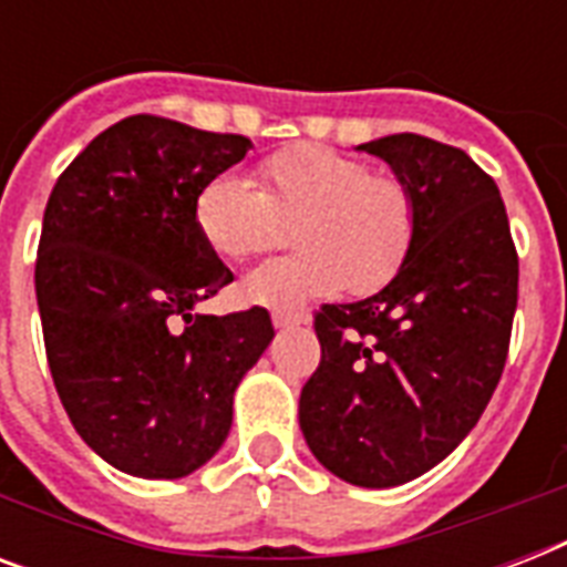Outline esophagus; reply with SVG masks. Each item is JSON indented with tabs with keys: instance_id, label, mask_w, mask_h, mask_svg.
<instances>
[{
	"instance_id": "esophagus-1",
	"label": "esophagus",
	"mask_w": 567,
	"mask_h": 567,
	"mask_svg": "<svg viewBox=\"0 0 567 567\" xmlns=\"http://www.w3.org/2000/svg\"><path fill=\"white\" fill-rule=\"evenodd\" d=\"M306 318L302 315H288V311H274V327L276 329H291V327H302Z\"/></svg>"
}]
</instances>
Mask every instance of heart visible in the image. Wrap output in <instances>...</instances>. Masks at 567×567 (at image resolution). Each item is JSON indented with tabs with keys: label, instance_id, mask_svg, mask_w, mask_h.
I'll return each mask as SVG.
<instances>
[{
	"label": "heart",
	"instance_id": "1",
	"mask_svg": "<svg viewBox=\"0 0 567 567\" xmlns=\"http://www.w3.org/2000/svg\"><path fill=\"white\" fill-rule=\"evenodd\" d=\"M300 247L240 279L249 306L293 311L350 288H385L417 235V196L394 173L320 144H291L258 164V188L217 173L194 196V226L212 252L247 258L270 247L276 220H291Z\"/></svg>",
	"mask_w": 567,
	"mask_h": 567
}]
</instances>
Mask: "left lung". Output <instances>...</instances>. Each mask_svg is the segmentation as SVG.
Here are the masks:
<instances>
[{
	"mask_svg": "<svg viewBox=\"0 0 567 567\" xmlns=\"http://www.w3.org/2000/svg\"><path fill=\"white\" fill-rule=\"evenodd\" d=\"M385 158L417 196V235L379 293L320 306L318 371L300 426L344 483L391 488L426 474L474 430L501 382L518 306V249L501 190L458 146L388 135Z\"/></svg>",
	"mask_w": 567,
	"mask_h": 567,
	"instance_id": "obj_1",
	"label": "left lung"
}]
</instances>
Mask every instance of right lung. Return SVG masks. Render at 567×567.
Listing matches in <instances>:
<instances>
[{
	"label": "right lung",
	"mask_w": 567,
	"mask_h": 567,
	"mask_svg": "<svg viewBox=\"0 0 567 567\" xmlns=\"http://www.w3.org/2000/svg\"><path fill=\"white\" fill-rule=\"evenodd\" d=\"M249 146L135 114L93 137L49 194L34 261L49 371L84 444L132 476L205 465L274 338L261 306L194 311L231 282L196 231L194 196Z\"/></svg>",
	"instance_id": "right-lung-1"
}]
</instances>
